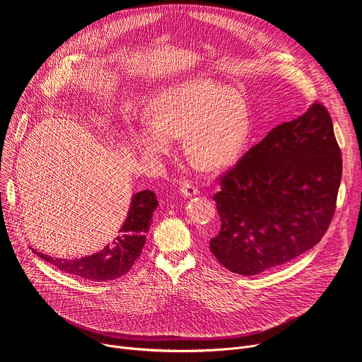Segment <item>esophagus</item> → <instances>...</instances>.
<instances>
[{"mask_svg":"<svg viewBox=\"0 0 362 362\" xmlns=\"http://www.w3.org/2000/svg\"><path fill=\"white\" fill-rule=\"evenodd\" d=\"M180 193H182L183 196H186V197H190V196H196V194H199V189H197L194 185H192V183L186 182V183H183V185H182V187H180Z\"/></svg>","mask_w":362,"mask_h":362,"instance_id":"34e87169","label":"esophagus"}]
</instances>
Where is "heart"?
Returning <instances> with one entry per match:
<instances>
[{"label":"heart","instance_id":"b5f03b06","mask_svg":"<svg viewBox=\"0 0 362 362\" xmlns=\"http://www.w3.org/2000/svg\"><path fill=\"white\" fill-rule=\"evenodd\" d=\"M150 124L133 132V143L146 160H159L182 136L186 156L204 170L229 166L250 133L245 98L228 86L193 80L173 86L154 97Z\"/></svg>","mask_w":362,"mask_h":362}]
</instances>
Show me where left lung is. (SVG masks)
<instances>
[{
	"instance_id": "obj_1",
	"label": "left lung",
	"mask_w": 362,
	"mask_h": 362,
	"mask_svg": "<svg viewBox=\"0 0 362 362\" xmlns=\"http://www.w3.org/2000/svg\"><path fill=\"white\" fill-rule=\"evenodd\" d=\"M342 176L329 113L320 103L274 127L221 180V232L211 250L245 276L284 265L325 235Z\"/></svg>"
}]
</instances>
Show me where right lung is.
<instances>
[{
    "instance_id": "obj_1",
    "label": "right lung",
    "mask_w": 362,
    "mask_h": 362,
    "mask_svg": "<svg viewBox=\"0 0 362 362\" xmlns=\"http://www.w3.org/2000/svg\"><path fill=\"white\" fill-rule=\"evenodd\" d=\"M158 199L151 190H141L132 196L127 216L117 236L101 250L81 259H54L48 255L35 252L44 261L57 269L76 275L81 279L107 282L127 274L146 243V233L151 225V215L158 208Z\"/></svg>"
}]
</instances>
